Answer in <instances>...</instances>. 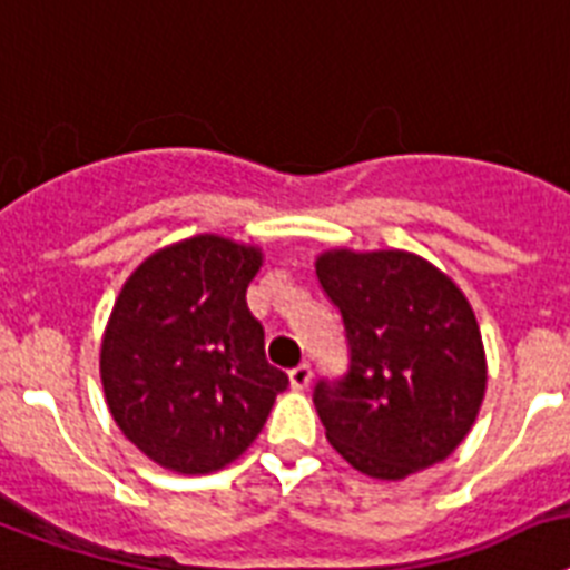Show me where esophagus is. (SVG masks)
<instances>
[{"mask_svg": "<svg viewBox=\"0 0 570 570\" xmlns=\"http://www.w3.org/2000/svg\"><path fill=\"white\" fill-rule=\"evenodd\" d=\"M309 381H313V367H309L306 361H301L298 367L289 370L292 390H306V387H309Z\"/></svg>", "mask_w": 570, "mask_h": 570, "instance_id": "obj_1", "label": "esophagus"}]
</instances>
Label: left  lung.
<instances>
[{"label": "left lung", "instance_id": "left-lung-1", "mask_svg": "<svg viewBox=\"0 0 570 570\" xmlns=\"http://www.w3.org/2000/svg\"><path fill=\"white\" fill-rule=\"evenodd\" d=\"M321 289L338 306L346 373L318 379L326 439L355 470L404 479L448 459L484 395L476 315L444 272L410 252H324Z\"/></svg>", "mask_w": 570, "mask_h": 570}]
</instances>
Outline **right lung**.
<instances>
[{
    "mask_svg": "<svg viewBox=\"0 0 570 570\" xmlns=\"http://www.w3.org/2000/svg\"><path fill=\"white\" fill-rule=\"evenodd\" d=\"M257 269L255 246L197 235L142 261L114 304L100 353L108 410L163 468L235 462L289 387L246 306Z\"/></svg>",
    "mask_w": 570,
    "mask_h": 570,
    "instance_id": "add662e5",
    "label": "right lung"
}]
</instances>
